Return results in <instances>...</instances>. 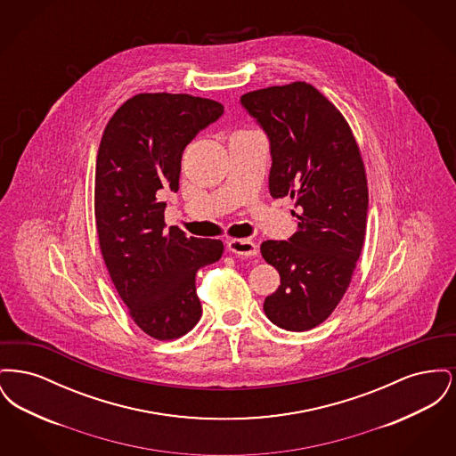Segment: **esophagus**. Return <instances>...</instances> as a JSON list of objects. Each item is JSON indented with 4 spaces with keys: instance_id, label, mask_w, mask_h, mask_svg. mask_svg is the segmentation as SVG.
Returning <instances> with one entry per match:
<instances>
[{
    "instance_id": "1",
    "label": "esophagus",
    "mask_w": 456,
    "mask_h": 456,
    "mask_svg": "<svg viewBox=\"0 0 456 456\" xmlns=\"http://www.w3.org/2000/svg\"><path fill=\"white\" fill-rule=\"evenodd\" d=\"M229 251H232L238 256H256L258 246L251 239H229L227 240Z\"/></svg>"
}]
</instances>
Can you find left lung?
Returning a JSON list of instances; mask_svg holds the SVG:
<instances>
[{
	"label": "left lung",
	"instance_id": "left-lung-1",
	"mask_svg": "<svg viewBox=\"0 0 456 456\" xmlns=\"http://www.w3.org/2000/svg\"><path fill=\"white\" fill-rule=\"evenodd\" d=\"M268 134L270 195L296 200L297 231L265 240L261 255L281 273L263 304L289 331L322 325L347 292L368 222V179L346 118L305 82L260 88L240 97Z\"/></svg>",
	"mask_w": 456,
	"mask_h": 456
}]
</instances>
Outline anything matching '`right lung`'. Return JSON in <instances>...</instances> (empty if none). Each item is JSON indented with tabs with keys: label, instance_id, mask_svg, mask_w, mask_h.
<instances>
[{
	"label": "right lung",
	"instance_id": "add662e5",
	"mask_svg": "<svg viewBox=\"0 0 456 456\" xmlns=\"http://www.w3.org/2000/svg\"><path fill=\"white\" fill-rule=\"evenodd\" d=\"M224 106L188 94H138L109 119L95 166V225L102 258L131 320L157 340L201 318L196 272L220 260L218 239L166 231L162 191L179 190L181 157Z\"/></svg>",
	"mask_w": 456,
	"mask_h": 456
}]
</instances>
